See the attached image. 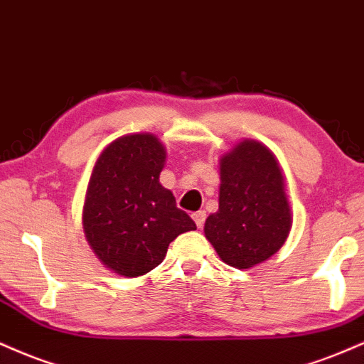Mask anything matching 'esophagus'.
<instances>
[{
  "mask_svg": "<svg viewBox=\"0 0 364 364\" xmlns=\"http://www.w3.org/2000/svg\"><path fill=\"white\" fill-rule=\"evenodd\" d=\"M192 220L196 221V225H198V228H203L204 220H206V213H204V211L194 213V215H192Z\"/></svg>",
  "mask_w": 364,
  "mask_h": 364,
  "instance_id": "obj_1",
  "label": "esophagus"
}]
</instances>
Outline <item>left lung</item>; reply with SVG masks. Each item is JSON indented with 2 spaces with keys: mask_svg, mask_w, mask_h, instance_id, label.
I'll use <instances>...</instances> for the list:
<instances>
[{
  "mask_svg": "<svg viewBox=\"0 0 364 364\" xmlns=\"http://www.w3.org/2000/svg\"><path fill=\"white\" fill-rule=\"evenodd\" d=\"M220 208L208 216L204 235L228 266L250 269L284 245L291 209L274 153L243 139L220 158Z\"/></svg>",
  "mask_w": 364,
  "mask_h": 364,
  "instance_id": "1",
  "label": "left lung"
}]
</instances>
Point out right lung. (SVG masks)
I'll return each instance as SVG.
<instances>
[{"mask_svg":"<svg viewBox=\"0 0 364 364\" xmlns=\"http://www.w3.org/2000/svg\"><path fill=\"white\" fill-rule=\"evenodd\" d=\"M166 151L156 136L117 138L97 158L83 206L85 237L105 267L138 277L165 259L170 242L196 230L160 183Z\"/></svg>","mask_w":364,"mask_h":364,"instance_id":"right-lung-1","label":"right lung"}]
</instances>
